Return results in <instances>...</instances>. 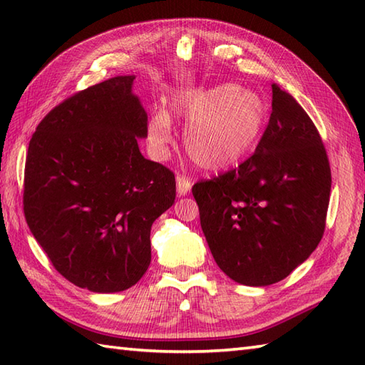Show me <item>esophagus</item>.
I'll return each instance as SVG.
<instances>
[{"label": "esophagus", "mask_w": 365, "mask_h": 365, "mask_svg": "<svg viewBox=\"0 0 365 365\" xmlns=\"http://www.w3.org/2000/svg\"><path fill=\"white\" fill-rule=\"evenodd\" d=\"M191 185L192 183H191V180H190L187 175L178 174L177 175V192H178V196L188 195L190 190H191Z\"/></svg>", "instance_id": "1"}]
</instances>
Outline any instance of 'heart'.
Wrapping results in <instances>:
<instances>
[{
  "label": "heart",
  "instance_id": "b5f03b06",
  "mask_svg": "<svg viewBox=\"0 0 365 365\" xmlns=\"http://www.w3.org/2000/svg\"><path fill=\"white\" fill-rule=\"evenodd\" d=\"M173 111L185 127V147L197 166L221 170L254 149L265 125L267 110L252 91L235 84L182 91L173 98ZM147 135L158 153L173 139V122L166 111H155Z\"/></svg>",
  "mask_w": 365,
  "mask_h": 365
}]
</instances>
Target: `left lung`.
<instances>
[{
  "label": "left lung",
  "instance_id": "8db88e82",
  "mask_svg": "<svg viewBox=\"0 0 365 365\" xmlns=\"http://www.w3.org/2000/svg\"><path fill=\"white\" fill-rule=\"evenodd\" d=\"M271 89V115L255 152L192 187L215 262L251 287L282 281L315 251L331 192L319 130L289 92Z\"/></svg>",
  "mask_w": 365,
  "mask_h": 365
}]
</instances>
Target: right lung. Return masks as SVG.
Returning <instances> with one entry per match:
<instances>
[{"mask_svg":"<svg viewBox=\"0 0 365 365\" xmlns=\"http://www.w3.org/2000/svg\"><path fill=\"white\" fill-rule=\"evenodd\" d=\"M133 75L54 106L29 141L23 212L51 265L76 287L114 293L150 265L153 221L174 204L175 177L145 160L147 113Z\"/></svg>","mask_w":365,"mask_h":365,"instance_id":"1","label":"right lung"}]
</instances>
